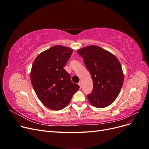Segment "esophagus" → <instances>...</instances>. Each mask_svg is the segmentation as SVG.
Masks as SVG:
<instances>
[{"mask_svg":"<svg viewBox=\"0 0 149 149\" xmlns=\"http://www.w3.org/2000/svg\"><path fill=\"white\" fill-rule=\"evenodd\" d=\"M78 84H79V86H80V88H82V84H81V82H79V83H78Z\"/></svg>","mask_w":149,"mask_h":149,"instance_id":"34e87169","label":"esophagus"}]
</instances>
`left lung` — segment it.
Wrapping results in <instances>:
<instances>
[{
    "label": "left lung",
    "instance_id": "8db88e82",
    "mask_svg": "<svg viewBox=\"0 0 149 149\" xmlns=\"http://www.w3.org/2000/svg\"><path fill=\"white\" fill-rule=\"evenodd\" d=\"M78 53L83 58L93 79V89L87 96L94 106H109L118 97L124 82L121 65L115 55L96 45L81 48Z\"/></svg>",
    "mask_w": 149,
    "mask_h": 149
}]
</instances>
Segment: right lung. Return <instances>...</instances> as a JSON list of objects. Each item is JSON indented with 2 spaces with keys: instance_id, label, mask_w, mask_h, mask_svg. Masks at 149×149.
Segmentation results:
<instances>
[{
  "instance_id": "obj_1",
  "label": "right lung",
  "mask_w": 149,
  "mask_h": 149,
  "mask_svg": "<svg viewBox=\"0 0 149 149\" xmlns=\"http://www.w3.org/2000/svg\"><path fill=\"white\" fill-rule=\"evenodd\" d=\"M73 51L58 45L40 53L33 63L31 84L40 101L52 110L63 109L79 90V85L71 81L64 69Z\"/></svg>"
}]
</instances>
